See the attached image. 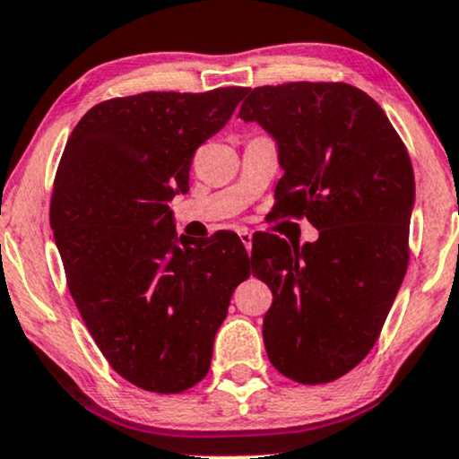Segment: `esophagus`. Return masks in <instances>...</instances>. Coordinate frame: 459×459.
Wrapping results in <instances>:
<instances>
[{
  "instance_id": "1",
  "label": "esophagus",
  "mask_w": 459,
  "mask_h": 459,
  "mask_svg": "<svg viewBox=\"0 0 459 459\" xmlns=\"http://www.w3.org/2000/svg\"><path fill=\"white\" fill-rule=\"evenodd\" d=\"M239 239H241V244H244V247L247 250V254H250L252 252V233H247V230H241Z\"/></svg>"
}]
</instances>
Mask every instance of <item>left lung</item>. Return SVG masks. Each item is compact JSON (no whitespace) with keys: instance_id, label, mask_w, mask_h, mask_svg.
<instances>
[{"instance_id":"8db88e82","label":"left lung","mask_w":459,"mask_h":459,"mask_svg":"<svg viewBox=\"0 0 459 459\" xmlns=\"http://www.w3.org/2000/svg\"><path fill=\"white\" fill-rule=\"evenodd\" d=\"M239 117L278 143L284 175L272 215L307 218L316 241L264 233L254 269L273 292L263 318L269 361L320 385L344 377L377 344L408 267L415 175L385 110L346 82L247 90Z\"/></svg>"}]
</instances>
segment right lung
<instances>
[{
    "label": "right lung",
    "mask_w": 459,
    "mask_h": 459,
    "mask_svg": "<svg viewBox=\"0 0 459 459\" xmlns=\"http://www.w3.org/2000/svg\"><path fill=\"white\" fill-rule=\"evenodd\" d=\"M247 87L145 91L87 110L65 143L51 229L82 323L110 368L153 394L209 372L215 331L252 272L237 235L177 237L169 203Z\"/></svg>",
    "instance_id": "right-lung-1"
}]
</instances>
